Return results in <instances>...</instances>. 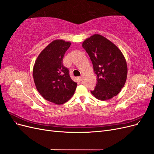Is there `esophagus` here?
Masks as SVG:
<instances>
[{
    "label": "esophagus",
    "mask_w": 154,
    "mask_h": 154,
    "mask_svg": "<svg viewBox=\"0 0 154 154\" xmlns=\"http://www.w3.org/2000/svg\"><path fill=\"white\" fill-rule=\"evenodd\" d=\"M78 80H80V81H82V80H83V77H82V76H80V77H79V78H78Z\"/></svg>",
    "instance_id": "34e87169"
}]
</instances>
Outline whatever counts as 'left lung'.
I'll list each match as a JSON object with an SVG mask.
<instances>
[{
    "mask_svg": "<svg viewBox=\"0 0 154 154\" xmlns=\"http://www.w3.org/2000/svg\"><path fill=\"white\" fill-rule=\"evenodd\" d=\"M82 47L88 53L97 75V83L92 94L101 101L119 94L127 76V65L123 53L103 36L95 34L87 38Z\"/></svg>",
    "mask_w": 154,
    "mask_h": 154,
    "instance_id": "1",
    "label": "left lung"
}]
</instances>
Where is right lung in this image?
<instances>
[{"mask_svg":"<svg viewBox=\"0 0 154 154\" xmlns=\"http://www.w3.org/2000/svg\"><path fill=\"white\" fill-rule=\"evenodd\" d=\"M71 44L63 40L53 41L40 53L32 69L37 91L45 100L57 105L71 99L77 87L63 65L64 54Z\"/></svg>","mask_w":154,"mask_h":154,"instance_id":"1","label":"right lung"}]
</instances>
